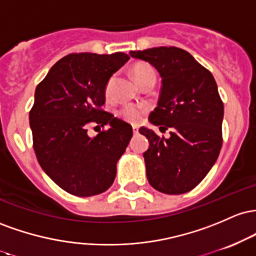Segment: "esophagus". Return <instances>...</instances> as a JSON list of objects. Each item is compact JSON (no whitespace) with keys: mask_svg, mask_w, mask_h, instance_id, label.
<instances>
[{"mask_svg":"<svg viewBox=\"0 0 256 256\" xmlns=\"http://www.w3.org/2000/svg\"><path fill=\"white\" fill-rule=\"evenodd\" d=\"M138 132H139V128H138L136 126H134V127H133V133L134 134H138Z\"/></svg>","mask_w":256,"mask_h":256,"instance_id":"1","label":"esophagus"}]
</instances>
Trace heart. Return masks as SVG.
<instances>
[{"instance_id":"1","label":"heart","mask_w":256,"mask_h":256,"mask_svg":"<svg viewBox=\"0 0 256 256\" xmlns=\"http://www.w3.org/2000/svg\"><path fill=\"white\" fill-rule=\"evenodd\" d=\"M133 74L136 76L138 82H142L144 80L148 78V77H154L156 78V74H154V68L151 65L145 64V62H140V64H136L133 68ZM114 77L111 76L108 78V83H106L105 87V94L106 96H111V92H112V86H114ZM117 116L120 117L122 120H127V122L130 123H136L139 122L140 120L144 116V108L140 105L136 104H124L117 110Z\"/></svg>"}]
</instances>
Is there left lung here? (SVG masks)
<instances>
[{
	"label": "left lung",
	"instance_id": "1",
	"mask_svg": "<svg viewBox=\"0 0 256 256\" xmlns=\"http://www.w3.org/2000/svg\"><path fill=\"white\" fill-rule=\"evenodd\" d=\"M162 77L158 105L150 122L170 129L166 139L142 127L150 142L144 152L150 185L166 194L191 191L209 173L222 146L224 102L213 74L188 52L178 47L132 50Z\"/></svg>",
	"mask_w": 256,
	"mask_h": 256
}]
</instances>
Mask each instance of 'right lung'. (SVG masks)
I'll use <instances>...</instances> for the list:
<instances>
[{"instance_id":"right-lung-1","label":"right lung","mask_w":256,"mask_h":256,"mask_svg":"<svg viewBox=\"0 0 256 256\" xmlns=\"http://www.w3.org/2000/svg\"><path fill=\"white\" fill-rule=\"evenodd\" d=\"M129 58L120 52L68 54L37 84L28 114L34 150L46 174L68 194L96 196L114 184L133 129L104 110L105 87ZM90 124L109 128L90 138Z\"/></svg>"}]
</instances>
